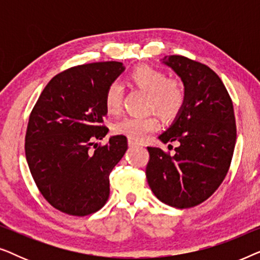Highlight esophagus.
Segmentation results:
<instances>
[{"instance_id": "esophagus-1", "label": "esophagus", "mask_w": 260, "mask_h": 260, "mask_svg": "<svg viewBox=\"0 0 260 260\" xmlns=\"http://www.w3.org/2000/svg\"><path fill=\"white\" fill-rule=\"evenodd\" d=\"M127 143H129L130 147H138V145H141L140 143H138V142H135V141H133V140L127 141Z\"/></svg>"}]
</instances>
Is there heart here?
<instances>
[{
  "label": "heart",
  "instance_id": "b5f03b06",
  "mask_svg": "<svg viewBox=\"0 0 260 260\" xmlns=\"http://www.w3.org/2000/svg\"><path fill=\"white\" fill-rule=\"evenodd\" d=\"M135 86L148 93V111H156L163 119H172L183 108L186 91L176 79H167L166 74L155 67L141 65L129 74ZM104 105L108 112L118 113L122 105V86L112 81L106 87ZM159 127L155 115L147 117H126L113 125V133L123 135L135 142H143Z\"/></svg>",
  "mask_w": 260,
  "mask_h": 260
}]
</instances>
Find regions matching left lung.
Masks as SVG:
<instances>
[{"instance_id": "obj_1", "label": "left lung", "mask_w": 260, "mask_h": 260, "mask_svg": "<svg viewBox=\"0 0 260 260\" xmlns=\"http://www.w3.org/2000/svg\"><path fill=\"white\" fill-rule=\"evenodd\" d=\"M163 60L183 81L186 102L173 125L158 137L163 143L176 141L179 147L174 155L148 147L145 175L159 201L190 208L212 197L229 173L237 140L233 104L208 66L182 55Z\"/></svg>"}]
</instances>
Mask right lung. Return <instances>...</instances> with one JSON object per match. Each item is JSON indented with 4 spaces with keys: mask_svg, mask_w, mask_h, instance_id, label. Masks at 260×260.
Returning a JSON list of instances; mask_svg holds the SVG:
<instances>
[{
    "mask_svg": "<svg viewBox=\"0 0 260 260\" xmlns=\"http://www.w3.org/2000/svg\"><path fill=\"white\" fill-rule=\"evenodd\" d=\"M124 71L118 61L71 67L53 77L35 103L27 125L26 158L49 205L69 215L97 212L110 195V173L127 149L123 135L108 134L106 87Z\"/></svg>",
    "mask_w": 260,
    "mask_h": 260,
    "instance_id": "add662e5",
    "label": "right lung"
}]
</instances>
